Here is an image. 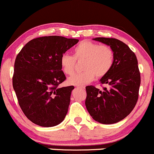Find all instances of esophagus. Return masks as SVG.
<instances>
[{
    "mask_svg": "<svg viewBox=\"0 0 154 154\" xmlns=\"http://www.w3.org/2000/svg\"><path fill=\"white\" fill-rule=\"evenodd\" d=\"M77 86H78V87H81V88H83V89H84V88H85V86H84V85H78Z\"/></svg>",
    "mask_w": 154,
    "mask_h": 154,
    "instance_id": "34e87169",
    "label": "esophagus"
}]
</instances>
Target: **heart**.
Instances as JSON below:
<instances>
[{"instance_id":"obj_1","label":"heart","mask_w":154,"mask_h":154,"mask_svg":"<svg viewBox=\"0 0 154 154\" xmlns=\"http://www.w3.org/2000/svg\"><path fill=\"white\" fill-rule=\"evenodd\" d=\"M73 55L64 54L60 63L64 73L73 75L76 68V61L82 63V72L69 78L71 85H82L92 82L94 77L103 78L109 72L114 63V52L108 45H100L89 41H82L72 50Z\"/></svg>"}]
</instances>
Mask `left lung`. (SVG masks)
I'll list each match as a JSON object with an SVG mask.
<instances>
[{"label": "left lung", "mask_w": 154, "mask_h": 154, "mask_svg": "<svg viewBox=\"0 0 154 154\" xmlns=\"http://www.w3.org/2000/svg\"><path fill=\"white\" fill-rule=\"evenodd\" d=\"M94 40L111 47L114 63L109 72L100 79L103 90L86 86L85 105L88 112L100 123H117L128 116L136 105L140 85V72L135 54L127 44L113 38Z\"/></svg>", "instance_id": "8db88e82"}]
</instances>
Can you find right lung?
Returning a JSON list of instances; mask_svg holds the SVG:
<instances>
[{
    "label": "right lung",
    "mask_w": 154,
    "mask_h": 154,
    "mask_svg": "<svg viewBox=\"0 0 154 154\" xmlns=\"http://www.w3.org/2000/svg\"><path fill=\"white\" fill-rule=\"evenodd\" d=\"M78 42L63 36H43L29 41L17 54L13 87L22 112L32 123L51 127L65 119L74 86L58 87L66 79L60 60Z\"/></svg>",
    "instance_id": "add662e5"
}]
</instances>
